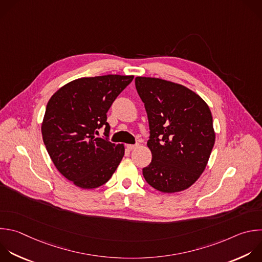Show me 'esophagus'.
<instances>
[{"label":"esophagus","instance_id":"34e87169","mask_svg":"<svg viewBox=\"0 0 262 262\" xmlns=\"http://www.w3.org/2000/svg\"><path fill=\"white\" fill-rule=\"evenodd\" d=\"M138 146H139V144H127V145H126V148H127L128 150H134V149H136Z\"/></svg>","mask_w":262,"mask_h":262}]
</instances>
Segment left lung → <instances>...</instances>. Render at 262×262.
Instances as JSON below:
<instances>
[{
	"instance_id": "left-lung-1",
	"label": "left lung",
	"mask_w": 262,
	"mask_h": 262,
	"mask_svg": "<svg viewBox=\"0 0 262 262\" xmlns=\"http://www.w3.org/2000/svg\"><path fill=\"white\" fill-rule=\"evenodd\" d=\"M135 83L150 129L152 160L143 176L161 192L185 190L205 170L215 144L210 108L181 84L150 77H137Z\"/></svg>"
}]
</instances>
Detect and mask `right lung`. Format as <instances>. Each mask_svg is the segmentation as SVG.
Segmentation results:
<instances>
[{
	"label": "right lung",
	"instance_id": "right-lung-1",
	"mask_svg": "<svg viewBox=\"0 0 262 262\" xmlns=\"http://www.w3.org/2000/svg\"><path fill=\"white\" fill-rule=\"evenodd\" d=\"M134 76L105 75L76 79L49 100L42 137L55 167L68 180L93 189L110 180L123 155V144L108 140L107 112ZM105 128L106 138H97Z\"/></svg>",
	"mask_w": 262,
	"mask_h": 262
}]
</instances>
